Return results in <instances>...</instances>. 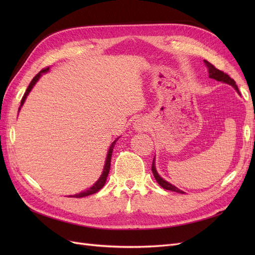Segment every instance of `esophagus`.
I'll use <instances>...</instances> for the list:
<instances>
[{"instance_id":"34e87169","label":"esophagus","mask_w":255,"mask_h":255,"mask_svg":"<svg viewBox=\"0 0 255 255\" xmlns=\"http://www.w3.org/2000/svg\"><path fill=\"white\" fill-rule=\"evenodd\" d=\"M146 128H148V126H146L145 122L142 120H137L134 123V128L136 130H144V129H146Z\"/></svg>"}]
</instances>
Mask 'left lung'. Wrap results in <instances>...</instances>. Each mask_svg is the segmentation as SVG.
Wrapping results in <instances>:
<instances>
[{
    "instance_id": "1",
    "label": "left lung",
    "mask_w": 255,
    "mask_h": 255,
    "mask_svg": "<svg viewBox=\"0 0 255 255\" xmlns=\"http://www.w3.org/2000/svg\"><path fill=\"white\" fill-rule=\"evenodd\" d=\"M204 63L206 65V67L208 68V74H210V78L211 79H214L216 81H219V82H222V83H227L229 85H231V86H233L236 91L239 94V90H238V87L237 85L235 83V81L233 79H231L230 76L225 73L223 71L219 70V69L216 68L214 65H212L211 63H208L207 60H204ZM152 173L154 175V177H155V180L157 181V183L160 185L161 187H163L164 189H167V190H171V191H175V192H180V194H184V191L179 189L177 187L173 186V185H171L170 183L166 182L164 179H161V177L158 175V173L156 172V169H155V165H154V159H153V163H152Z\"/></svg>"
}]
</instances>
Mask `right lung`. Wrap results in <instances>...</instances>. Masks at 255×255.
Segmentation results:
<instances>
[{"label":"right lung","instance_id":"obj_1","mask_svg":"<svg viewBox=\"0 0 255 255\" xmlns=\"http://www.w3.org/2000/svg\"><path fill=\"white\" fill-rule=\"evenodd\" d=\"M48 70H49V67L44 68V69H42V70H41L39 73H37V74L34 76V79L32 80V82H30L29 85H28V87H27V89H26V91H25L24 96L22 97L21 106L23 105V103H24L27 95L29 94V91L32 90V88H33L34 85L36 84V82H37L38 80H39L40 75H41L43 72H47ZM19 110H20V109H19ZM117 139H118V138H117ZM117 139H116V140L112 143V145L110 146V150H109V154H107V157H106V161H105V166H104V169H103V172H102L101 176H100V179L98 180V182H96V184L94 185V186L90 187L89 189L81 192V194L74 195V196H70V197H73V198H82V197H87V196H90V195H94V194H96L97 191H99L100 189H101V188L104 186V184H105V182H106V177H107V175H109V173H110V169H111V158H112V154H113L114 146H115L116 141H117Z\"/></svg>","mask_w":255,"mask_h":255}]
</instances>
